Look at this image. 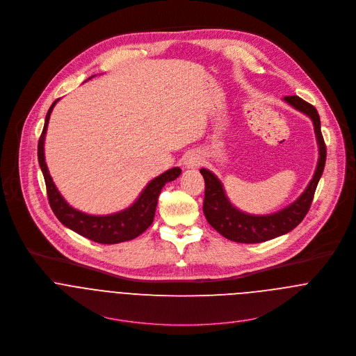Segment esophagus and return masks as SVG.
<instances>
[{
	"instance_id": "1",
	"label": "esophagus",
	"mask_w": 356,
	"mask_h": 356,
	"mask_svg": "<svg viewBox=\"0 0 356 356\" xmlns=\"http://www.w3.org/2000/svg\"><path fill=\"white\" fill-rule=\"evenodd\" d=\"M202 164V156L197 152H189L185 160V165L188 168H196Z\"/></svg>"
}]
</instances>
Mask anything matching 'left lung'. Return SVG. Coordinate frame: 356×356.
Wrapping results in <instances>:
<instances>
[{"label":"left lung","mask_w":356,"mask_h":356,"mask_svg":"<svg viewBox=\"0 0 356 356\" xmlns=\"http://www.w3.org/2000/svg\"><path fill=\"white\" fill-rule=\"evenodd\" d=\"M284 102L303 112L312 120L319 148V157L314 177L307 185L305 192L293 203L268 215H252L237 209L230 203L218 177L209 170L202 168L200 172L205 181L204 215L208 223L227 240L244 244H257L273 240L293 230L305 219L311 207L326 161V145L321 133V119L315 106L298 96H286L284 97Z\"/></svg>","instance_id":"8db88e82"}]
</instances>
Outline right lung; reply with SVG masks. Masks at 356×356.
<instances>
[{"mask_svg": "<svg viewBox=\"0 0 356 356\" xmlns=\"http://www.w3.org/2000/svg\"><path fill=\"white\" fill-rule=\"evenodd\" d=\"M58 99L53 102L45 118V126L38 143V161L42 170L47 192L51 208L57 219L72 232L100 244H118L123 241H130L140 234H143L151 225L154 218V211L157 205L159 195L167 182L177 179L181 175V168L174 167L167 170L152 179L145 189L141 192L138 199L123 211L111 215H89L82 211L75 209L64 200L51 179L47 161H45V134L48 130V123L51 118L53 106Z\"/></svg>", "mask_w": 356, "mask_h": 356, "instance_id": "obj_1", "label": "right lung"}]
</instances>
